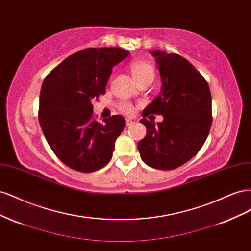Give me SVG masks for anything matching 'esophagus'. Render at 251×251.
<instances>
[{"instance_id": "1", "label": "esophagus", "mask_w": 251, "mask_h": 251, "mask_svg": "<svg viewBox=\"0 0 251 251\" xmlns=\"http://www.w3.org/2000/svg\"><path fill=\"white\" fill-rule=\"evenodd\" d=\"M134 124V121L133 120H131V119H126V125L128 126H132Z\"/></svg>"}]
</instances>
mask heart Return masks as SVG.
Here are the masks:
<instances>
[{"label": "heart", "instance_id": "heart-1", "mask_svg": "<svg viewBox=\"0 0 251 251\" xmlns=\"http://www.w3.org/2000/svg\"><path fill=\"white\" fill-rule=\"evenodd\" d=\"M130 69L132 72V75L136 82L143 79V78H148L151 77L153 78L155 77V69L151 67L149 63L143 62V60H136V62H133L130 65ZM118 108L120 112H123L124 114H126V115H131V114L134 113V105L130 102H120Z\"/></svg>", "mask_w": 251, "mask_h": 251}]
</instances>
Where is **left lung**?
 Wrapping results in <instances>:
<instances>
[{
    "mask_svg": "<svg viewBox=\"0 0 251 251\" xmlns=\"http://www.w3.org/2000/svg\"><path fill=\"white\" fill-rule=\"evenodd\" d=\"M151 54L157 58L162 88L142 116L157 114L163 120L155 125L140 119L147 135L138 150L151 168L170 171L191 160L203 147L212 123L211 94L207 81L184 57L162 51Z\"/></svg>",
    "mask_w": 251,
    "mask_h": 251,
    "instance_id": "left-lung-1",
    "label": "left lung"
}]
</instances>
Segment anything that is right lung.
<instances>
[{
    "mask_svg": "<svg viewBox=\"0 0 251 251\" xmlns=\"http://www.w3.org/2000/svg\"><path fill=\"white\" fill-rule=\"evenodd\" d=\"M127 55L116 47L83 49L68 56L43 82L41 127L53 153L72 170L92 173L111 160L126 119L113 115L97 123L92 101L104 94L112 68Z\"/></svg>",
    "mask_w": 251,
    "mask_h": 251,
    "instance_id": "add662e5",
    "label": "right lung"
}]
</instances>
